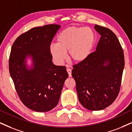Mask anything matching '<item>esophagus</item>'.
Returning a JSON list of instances; mask_svg holds the SVG:
<instances>
[{
	"instance_id": "obj_1",
	"label": "esophagus",
	"mask_w": 132,
	"mask_h": 132,
	"mask_svg": "<svg viewBox=\"0 0 132 132\" xmlns=\"http://www.w3.org/2000/svg\"><path fill=\"white\" fill-rule=\"evenodd\" d=\"M67 72L68 73V74H69V77H71L72 76V71L71 69H69V68H67Z\"/></svg>"
}]
</instances>
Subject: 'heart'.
<instances>
[{
  "instance_id": "1",
  "label": "heart",
  "mask_w": 132,
  "mask_h": 132,
  "mask_svg": "<svg viewBox=\"0 0 132 132\" xmlns=\"http://www.w3.org/2000/svg\"><path fill=\"white\" fill-rule=\"evenodd\" d=\"M96 42V35L88 27H67L56 37V44H52L49 52L57 64H62L66 58V52L70 60L76 63L88 59Z\"/></svg>"
}]
</instances>
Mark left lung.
I'll return each mask as SVG.
<instances>
[{"mask_svg":"<svg viewBox=\"0 0 132 132\" xmlns=\"http://www.w3.org/2000/svg\"><path fill=\"white\" fill-rule=\"evenodd\" d=\"M94 29L101 35L96 51L84 62L73 66L72 76L81 104L89 110L98 111L110 105L118 97L125 63L116 35L98 25Z\"/></svg>","mask_w":132,"mask_h":132,"instance_id":"left-lung-1","label":"left lung"}]
</instances>
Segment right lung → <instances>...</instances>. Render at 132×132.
Here are the masks:
<instances>
[{
	"label": "right lung",
	"instance_id": "right-lung-1",
	"mask_svg": "<svg viewBox=\"0 0 132 132\" xmlns=\"http://www.w3.org/2000/svg\"><path fill=\"white\" fill-rule=\"evenodd\" d=\"M57 24L34 27L18 36L13 44L9 58V71L18 96L27 107L46 112L55 107L64 81L66 67L53 64L49 47L60 28ZM32 58L33 66L26 65Z\"/></svg>",
	"mask_w": 132,
	"mask_h": 132
}]
</instances>
